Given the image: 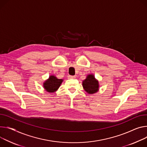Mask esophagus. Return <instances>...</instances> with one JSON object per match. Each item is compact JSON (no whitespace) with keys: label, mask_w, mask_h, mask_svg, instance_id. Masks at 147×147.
I'll list each match as a JSON object with an SVG mask.
<instances>
[{"label":"esophagus","mask_w":147,"mask_h":147,"mask_svg":"<svg viewBox=\"0 0 147 147\" xmlns=\"http://www.w3.org/2000/svg\"><path fill=\"white\" fill-rule=\"evenodd\" d=\"M76 78V76H68V78L69 79H71V78Z\"/></svg>","instance_id":"1"}]
</instances>
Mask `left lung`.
Here are the masks:
<instances>
[{
  "label": "left lung",
  "instance_id": "8db88e82",
  "mask_svg": "<svg viewBox=\"0 0 147 147\" xmlns=\"http://www.w3.org/2000/svg\"><path fill=\"white\" fill-rule=\"evenodd\" d=\"M83 87L88 94H94L98 91L99 85L94 75L90 74L83 82Z\"/></svg>",
  "mask_w": 147,
  "mask_h": 147
}]
</instances>
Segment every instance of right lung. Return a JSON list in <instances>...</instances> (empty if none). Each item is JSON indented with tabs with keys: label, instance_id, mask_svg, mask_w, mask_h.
I'll return each mask as SVG.
<instances>
[{
	"label": "right lung",
	"instance_id": "obj_1",
	"mask_svg": "<svg viewBox=\"0 0 147 147\" xmlns=\"http://www.w3.org/2000/svg\"><path fill=\"white\" fill-rule=\"evenodd\" d=\"M62 82V79H58L54 76H51L48 80L45 82L43 86L47 91L53 92L59 88Z\"/></svg>",
	"mask_w": 147,
	"mask_h": 147
}]
</instances>
